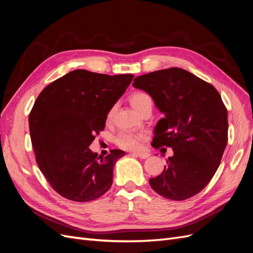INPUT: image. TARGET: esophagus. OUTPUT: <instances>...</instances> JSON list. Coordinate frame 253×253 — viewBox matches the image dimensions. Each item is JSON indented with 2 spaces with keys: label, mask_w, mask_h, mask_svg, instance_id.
<instances>
[{
  "label": "esophagus",
  "mask_w": 253,
  "mask_h": 253,
  "mask_svg": "<svg viewBox=\"0 0 253 253\" xmlns=\"http://www.w3.org/2000/svg\"><path fill=\"white\" fill-rule=\"evenodd\" d=\"M133 155L138 156L141 159H145V158H148L150 156V154L147 152H137V153H133Z\"/></svg>",
  "instance_id": "esophagus-1"
}]
</instances>
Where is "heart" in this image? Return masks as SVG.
Masks as SVG:
<instances>
[{
  "label": "heart",
  "instance_id": "heart-1",
  "mask_svg": "<svg viewBox=\"0 0 253 253\" xmlns=\"http://www.w3.org/2000/svg\"><path fill=\"white\" fill-rule=\"evenodd\" d=\"M129 102H131L134 110L138 113L145 106H152V98L147 94L143 93V91H135L132 96L129 97ZM114 113V108H112L108 114V119H111ZM142 135L139 134H134V133H128L125 132L121 133L117 137V143L120 145L121 148H125L127 150H136L140 147L141 144Z\"/></svg>",
  "mask_w": 253,
  "mask_h": 253
}]
</instances>
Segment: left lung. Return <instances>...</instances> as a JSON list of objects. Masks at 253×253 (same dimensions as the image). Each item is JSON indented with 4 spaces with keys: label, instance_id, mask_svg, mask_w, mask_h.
Instances as JSON below:
<instances>
[{
    "label": "left lung",
    "instance_id": "obj_1",
    "mask_svg": "<svg viewBox=\"0 0 253 253\" xmlns=\"http://www.w3.org/2000/svg\"><path fill=\"white\" fill-rule=\"evenodd\" d=\"M133 86L148 93L164 114L152 145L169 147L174 153L150 185L168 200H188L208 185L227 145L228 115L220 95L179 67L138 76Z\"/></svg>",
    "mask_w": 253,
    "mask_h": 253
}]
</instances>
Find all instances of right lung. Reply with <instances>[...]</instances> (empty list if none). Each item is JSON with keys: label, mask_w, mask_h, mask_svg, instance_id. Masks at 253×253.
Returning <instances> with one entry per match:
<instances>
[{"label": "right lung", "mask_w": 253, "mask_h": 253, "mask_svg": "<svg viewBox=\"0 0 253 253\" xmlns=\"http://www.w3.org/2000/svg\"><path fill=\"white\" fill-rule=\"evenodd\" d=\"M133 78L75 70L38 96L28 118L32 143L41 172L61 196L85 203L111 188L114 166L126 153L112 150L102 158L89 145Z\"/></svg>", "instance_id": "add662e5"}]
</instances>
